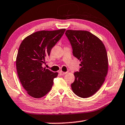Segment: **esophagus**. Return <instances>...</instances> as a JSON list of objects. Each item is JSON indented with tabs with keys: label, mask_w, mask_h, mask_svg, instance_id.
<instances>
[{
	"label": "esophagus",
	"mask_w": 125,
	"mask_h": 125,
	"mask_svg": "<svg viewBox=\"0 0 125 125\" xmlns=\"http://www.w3.org/2000/svg\"><path fill=\"white\" fill-rule=\"evenodd\" d=\"M59 73L61 75H64L65 74H66V72H63V71H59Z\"/></svg>",
	"instance_id": "34e87169"
}]
</instances>
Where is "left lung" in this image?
<instances>
[{"label": "left lung", "instance_id": "8db88e82", "mask_svg": "<svg viewBox=\"0 0 125 125\" xmlns=\"http://www.w3.org/2000/svg\"><path fill=\"white\" fill-rule=\"evenodd\" d=\"M65 34L72 48L73 56L80 59L81 68L74 73L73 92L81 98L94 94L104 83L108 71L105 47L98 38L88 31L67 30Z\"/></svg>", "mask_w": 125, "mask_h": 125}]
</instances>
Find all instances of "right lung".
<instances>
[{"label": "right lung", "mask_w": 125, "mask_h": 125, "mask_svg": "<svg viewBox=\"0 0 125 125\" xmlns=\"http://www.w3.org/2000/svg\"><path fill=\"white\" fill-rule=\"evenodd\" d=\"M65 31H37L25 38L20 45L16 59L18 75L28 94L33 97H42L52 87L58 73L45 69L42 65Z\"/></svg>", "instance_id": "1"}]
</instances>
